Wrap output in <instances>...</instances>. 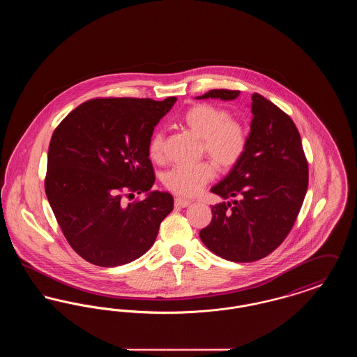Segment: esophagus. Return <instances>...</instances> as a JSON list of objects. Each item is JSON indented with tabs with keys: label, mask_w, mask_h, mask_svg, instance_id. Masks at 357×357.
Returning <instances> with one entry per match:
<instances>
[{
	"label": "esophagus",
	"mask_w": 357,
	"mask_h": 357,
	"mask_svg": "<svg viewBox=\"0 0 357 357\" xmlns=\"http://www.w3.org/2000/svg\"><path fill=\"white\" fill-rule=\"evenodd\" d=\"M190 204H191V201L185 199V198H176L175 199V206H178V207H187Z\"/></svg>",
	"instance_id": "34e87169"
}]
</instances>
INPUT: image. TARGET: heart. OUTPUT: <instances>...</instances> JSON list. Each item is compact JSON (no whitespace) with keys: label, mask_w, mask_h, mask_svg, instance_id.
<instances>
[{"label":"heart","mask_w":357,"mask_h":357,"mask_svg":"<svg viewBox=\"0 0 357 357\" xmlns=\"http://www.w3.org/2000/svg\"><path fill=\"white\" fill-rule=\"evenodd\" d=\"M182 121L194 135L202 139V151L222 170L234 167L245 153L248 146L245 127L237 120L230 119V114L221 107L207 102L195 104L187 109ZM163 149V134L156 131L149 142L150 158L160 160ZM214 176V166L210 162H201L172 167L165 175L163 182L174 194L192 197Z\"/></svg>","instance_id":"b5f03b06"}]
</instances>
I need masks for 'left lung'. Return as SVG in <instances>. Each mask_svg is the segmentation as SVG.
<instances>
[{
	"label": "left lung",
	"mask_w": 357,
	"mask_h": 357,
	"mask_svg": "<svg viewBox=\"0 0 357 357\" xmlns=\"http://www.w3.org/2000/svg\"><path fill=\"white\" fill-rule=\"evenodd\" d=\"M239 91L211 89L197 99L234 100ZM250 134L241 160L211 188L223 199L199 237L214 255L253 262L271 255L291 230L307 190V162L293 120L259 93L252 96Z\"/></svg>",
	"instance_id": "1"
}]
</instances>
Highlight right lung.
Returning a JSON list of instances; mask_svg holds the SVG:
<instances>
[{"mask_svg":"<svg viewBox=\"0 0 357 357\" xmlns=\"http://www.w3.org/2000/svg\"><path fill=\"white\" fill-rule=\"evenodd\" d=\"M175 102L176 98L92 99L54 130L45 192L63 234L85 261L119 266L153 246L174 198L151 191L155 175L149 142ZM135 190L148 197L126 204L123 195Z\"/></svg>","mask_w":357,"mask_h":357,"instance_id":"obj_1","label":"right lung"}]
</instances>
